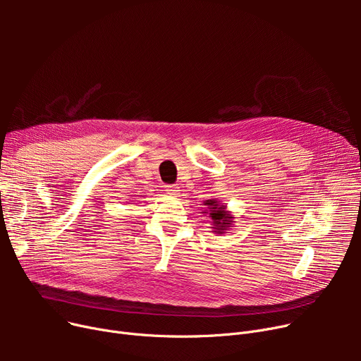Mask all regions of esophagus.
Instances as JSON below:
<instances>
[{
  "mask_svg": "<svg viewBox=\"0 0 361 361\" xmlns=\"http://www.w3.org/2000/svg\"><path fill=\"white\" fill-rule=\"evenodd\" d=\"M165 192H166V195H169V196H177L178 192H180V187H178L177 184L166 185V187H165Z\"/></svg>",
  "mask_w": 361,
  "mask_h": 361,
  "instance_id": "34e87169",
  "label": "esophagus"
}]
</instances>
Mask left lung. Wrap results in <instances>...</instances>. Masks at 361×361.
Wrapping results in <instances>:
<instances>
[{"label": "left lung", "instance_id": "left-lung-1", "mask_svg": "<svg viewBox=\"0 0 361 361\" xmlns=\"http://www.w3.org/2000/svg\"><path fill=\"white\" fill-rule=\"evenodd\" d=\"M203 204L206 206V209L202 214L209 215V218L212 219L211 228L214 230L215 234L218 235L225 234V231H228L230 226L235 222L234 215L226 209V204L218 202V199L204 200Z\"/></svg>", "mask_w": 361, "mask_h": 361}]
</instances>
